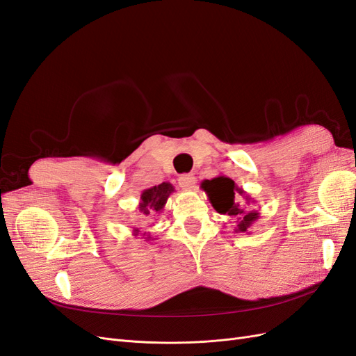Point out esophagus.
Here are the masks:
<instances>
[{"mask_svg":"<svg viewBox=\"0 0 356 356\" xmlns=\"http://www.w3.org/2000/svg\"><path fill=\"white\" fill-rule=\"evenodd\" d=\"M178 184H179L181 188L191 190L193 187H195V184H196V178L193 177V175H190V174H184V175H181L178 178Z\"/></svg>","mask_w":356,"mask_h":356,"instance_id":"obj_1","label":"esophagus"}]
</instances>
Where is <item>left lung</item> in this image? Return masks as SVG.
I'll return each instance as SVG.
<instances>
[{
    "label": "left lung",
    "mask_w": 356,
    "mask_h": 356,
    "mask_svg": "<svg viewBox=\"0 0 356 356\" xmlns=\"http://www.w3.org/2000/svg\"><path fill=\"white\" fill-rule=\"evenodd\" d=\"M203 191L207 193L209 202L212 203L213 209L218 213L224 215H230V217H234L236 220V233H248V230L251 229L252 222H255L260 217V213L251 208H243L242 204L236 200L234 196H242L246 202V204L254 203V200L250 199V196L245 195V191L236 186V182L225 177L220 175L215 177L212 179H204L202 182Z\"/></svg>",
    "instance_id": "obj_1"
}]
</instances>
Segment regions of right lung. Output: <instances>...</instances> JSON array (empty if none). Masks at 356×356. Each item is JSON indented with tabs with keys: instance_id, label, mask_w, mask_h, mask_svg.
<instances>
[{
	"instance_id": "add662e5",
	"label": "right lung",
	"mask_w": 356,
	"mask_h": 356,
	"mask_svg": "<svg viewBox=\"0 0 356 356\" xmlns=\"http://www.w3.org/2000/svg\"><path fill=\"white\" fill-rule=\"evenodd\" d=\"M174 191H175L174 186L169 184V182H161V184H159V186H153L149 188H145L141 193V200H139L138 211L141 212V215H144V217H149V215L160 213L161 211H163L169 196ZM134 236H143V238L147 242L154 241L152 236L147 234V232L141 233V230H139V229L134 230Z\"/></svg>"
}]
</instances>
